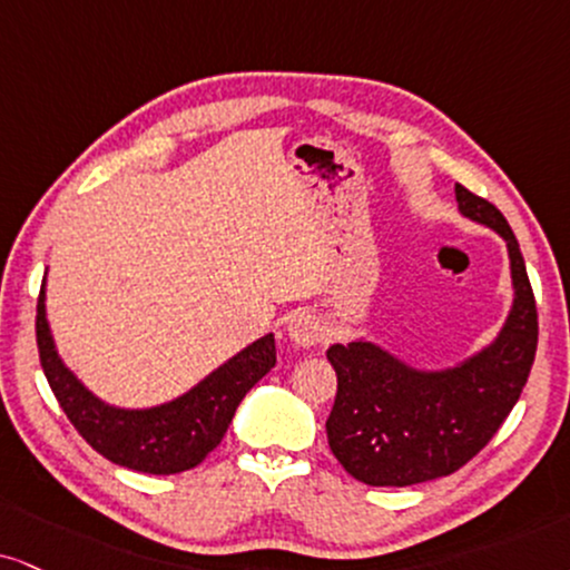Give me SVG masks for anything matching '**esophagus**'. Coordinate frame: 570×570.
Wrapping results in <instances>:
<instances>
[{
  "label": "esophagus",
  "instance_id": "esophagus-1",
  "mask_svg": "<svg viewBox=\"0 0 570 570\" xmlns=\"http://www.w3.org/2000/svg\"><path fill=\"white\" fill-rule=\"evenodd\" d=\"M287 335H291V341L296 343V346L308 348L322 338V322L314 317V314L298 312L293 314L291 322H287Z\"/></svg>",
  "mask_w": 570,
  "mask_h": 570
}]
</instances>
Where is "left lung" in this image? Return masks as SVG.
Returning a JSON list of instances; mask_svg holds the SVG:
<instances>
[{
  "mask_svg": "<svg viewBox=\"0 0 570 570\" xmlns=\"http://www.w3.org/2000/svg\"><path fill=\"white\" fill-rule=\"evenodd\" d=\"M465 219L508 243L512 306L497 338L452 367H414L381 343H333L338 375L327 441L348 475L367 487H412L454 473L500 431L537 354V301L521 245L500 208L454 187Z\"/></svg>",
  "mask_w": 570,
  "mask_h": 570,
  "instance_id": "obj_1",
  "label": "left lung"
}]
</instances>
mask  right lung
<instances>
[{
	"instance_id": "1",
	"label": "right lung",
	"mask_w": 570,
	"mask_h": 570,
	"mask_svg": "<svg viewBox=\"0 0 570 570\" xmlns=\"http://www.w3.org/2000/svg\"><path fill=\"white\" fill-rule=\"evenodd\" d=\"M47 277L37 304L39 360L49 389L91 449L137 473L174 475L200 465L222 444L224 433L253 385L274 367V335L253 341L200 383L156 406H116L102 402L62 362L47 322Z\"/></svg>"
}]
</instances>
